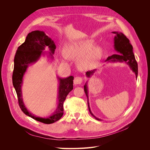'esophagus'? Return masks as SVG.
I'll use <instances>...</instances> for the list:
<instances>
[{
    "label": "esophagus",
    "mask_w": 150,
    "mask_h": 150,
    "mask_svg": "<svg viewBox=\"0 0 150 150\" xmlns=\"http://www.w3.org/2000/svg\"><path fill=\"white\" fill-rule=\"evenodd\" d=\"M83 81V79L80 76H76L74 78V84L76 85V84H80Z\"/></svg>",
    "instance_id": "esophagus-1"
}]
</instances>
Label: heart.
<instances>
[{
  "label": "heart",
  "instance_id": "obj_1",
  "mask_svg": "<svg viewBox=\"0 0 150 150\" xmlns=\"http://www.w3.org/2000/svg\"><path fill=\"white\" fill-rule=\"evenodd\" d=\"M93 39L69 42L64 47V52L69 58L76 60V66L81 70H89L95 67L103 56V49L94 45Z\"/></svg>",
  "mask_w": 150,
  "mask_h": 150
}]
</instances>
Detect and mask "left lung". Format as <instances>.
Listing matches in <instances>:
<instances>
[{
    "instance_id": "8db88e82",
    "label": "left lung",
    "mask_w": 150,
    "mask_h": 150,
    "mask_svg": "<svg viewBox=\"0 0 150 150\" xmlns=\"http://www.w3.org/2000/svg\"><path fill=\"white\" fill-rule=\"evenodd\" d=\"M112 33L115 35L114 37V49L118 53L112 54V56L109 57L105 61H107L108 60V62H125L127 64L129 65V67L132 70V72H134L136 75V77L137 78V75H138L137 63L134 57V54L133 53V50H132L133 47L132 45L130 44L129 40L127 37H126V36H125L124 34H123L121 32H119V31H113ZM96 71V69H94L91 71H88L86 74V76L88 78H90L92 75H93L94 73H95ZM87 83L88 81L86 83L85 85L84 86V90L86 95V97L88 98V104L89 112L96 119L98 120H101L100 119H98L97 117H96L95 115H94L91 112V110L89 107V103L88 88Z\"/></svg>"
}]
</instances>
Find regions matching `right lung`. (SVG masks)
<instances>
[{
    "mask_svg": "<svg viewBox=\"0 0 150 150\" xmlns=\"http://www.w3.org/2000/svg\"><path fill=\"white\" fill-rule=\"evenodd\" d=\"M45 47L49 49L48 57L53 59V54L56 49V45L52 39L47 36L42 31L35 30L29 33L25 42L18 47L16 53L12 80L13 86L18 96L19 105L22 112L38 122L51 124L59 120L63 115V103L68 93L73 89L74 76H69L64 78L57 76L59 81L58 106L53 114L47 118L36 117L28 111L23 103L21 90L23 76L27 68L30 65L37 62L42 55H45L46 52L43 51Z\"/></svg>",
    "mask_w": 150,
    "mask_h": 150,
    "instance_id": "obj_1",
    "label": "right lung"
}]
</instances>
